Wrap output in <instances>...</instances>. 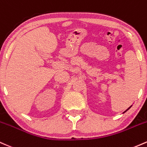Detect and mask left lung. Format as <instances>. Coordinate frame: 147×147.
<instances>
[{
  "label": "left lung",
  "instance_id": "left-lung-1",
  "mask_svg": "<svg viewBox=\"0 0 147 147\" xmlns=\"http://www.w3.org/2000/svg\"><path fill=\"white\" fill-rule=\"evenodd\" d=\"M130 107H129V108H128V109H130Z\"/></svg>",
  "mask_w": 147,
  "mask_h": 147
}]
</instances>
